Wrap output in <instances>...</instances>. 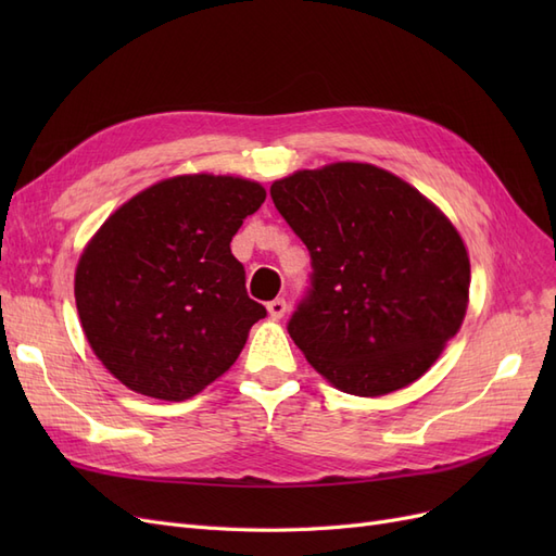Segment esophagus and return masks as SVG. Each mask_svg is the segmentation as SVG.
Returning <instances> with one entry per match:
<instances>
[{
	"instance_id": "esophagus-1",
	"label": "esophagus",
	"mask_w": 556,
	"mask_h": 556,
	"mask_svg": "<svg viewBox=\"0 0 556 556\" xmlns=\"http://www.w3.org/2000/svg\"><path fill=\"white\" fill-rule=\"evenodd\" d=\"M266 308H268V315L280 319L285 313H288V301H285V299H274V301H268Z\"/></svg>"
}]
</instances>
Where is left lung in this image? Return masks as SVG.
Listing matches in <instances>:
<instances>
[{"label": "left lung", "mask_w": 556, "mask_h": 556, "mask_svg": "<svg viewBox=\"0 0 556 556\" xmlns=\"http://www.w3.org/2000/svg\"><path fill=\"white\" fill-rule=\"evenodd\" d=\"M311 255L288 331L339 390L382 396L410 384L459 331L470 264L447 217L374 164L339 162L271 185Z\"/></svg>", "instance_id": "1"}]
</instances>
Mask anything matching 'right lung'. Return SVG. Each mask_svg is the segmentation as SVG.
I'll return each instance as SVG.
<instances>
[{"mask_svg":"<svg viewBox=\"0 0 556 556\" xmlns=\"http://www.w3.org/2000/svg\"><path fill=\"white\" fill-rule=\"evenodd\" d=\"M264 199L252 180L178 176L94 233L76 268V308L94 355L129 390L182 401L237 362L266 308L248 296L229 243Z\"/></svg>","mask_w":556,"mask_h":556,"instance_id":"add662e5","label":"right lung"}]
</instances>
